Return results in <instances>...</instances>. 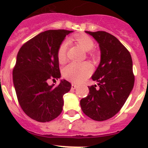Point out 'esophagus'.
Returning a JSON list of instances; mask_svg holds the SVG:
<instances>
[{
	"instance_id": "1",
	"label": "esophagus",
	"mask_w": 148,
	"mask_h": 148,
	"mask_svg": "<svg viewBox=\"0 0 148 148\" xmlns=\"http://www.w3.org/2000/svg\"><path fill=\"white\" fill-rule=\"evenodd\" d=\"M77 87H78V86H77L76 84H72L71 88L73 89V90H75V89H76Z\"/></svg>"
}]
</instances>
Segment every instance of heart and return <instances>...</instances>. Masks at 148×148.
Listing matches in <instances>:
<instances>
[{
  "label": "heart",
  "mask_w": 148,
  "mask_h": 148,
  "mask_svg": "<svg viewBox=\"0 0 148 148\" xmlns=\"http://www.w3.org/2000/svg\"><path fill=\"white\" fill-rule=\"evenodd\" d=\"M75 40L84 50L89 52L94 47L92 39L85 35H77ZM69 40H63L58 49V58L60 62H64L66 58ZM92 73V66L87 62L76 63L72 62L66 65L63 70L64 75L68 80L75 83H80L89 77Z\"/></svg>",
  "instance_id": "1"
}]
</instances>
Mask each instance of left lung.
Returning <instances> with one entry per match:
<instances>
[{
    "mask_svg": "<svg viewBox=\"0 0 148 148\" xmlns=\"http://www.w3.org/2000/svg\"><path fill=\"white\" fill-rule=\"evenodd\" d=\"M85 32L99 44L101 61L92 76L99 87H88L90 92L81 100V108L90 119L104 121L119 113L133 90V61L129 51L113 35L104 31Z\"/></svg>",
    "mask_w": 148,
    "mask_h": 148,
    "instance_id": "8db88e82",
    "label": "left lung"
}]
</instances>
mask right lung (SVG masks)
Returning <instances> with one entry per match:
<instances>
[{"label": "right lung", "instance_id": "1", "mask_svg": "<svg viewBox=\"0 0 148 148\" xmlns=\"http://www.w3.org/2000/svg\"><path fill=\"white\" fill-rule=\"evenodd\" d=\"M73 31L47 30L28 40L17 55L13 69V84L23 112L40 122L52 121L61 114L63 95L71 84L61 80L58 86L49 85V79L61 78L58 49L66 35Z\"/></svg>", "mask_w": 148, "mask_h": 148}]
</instances>
